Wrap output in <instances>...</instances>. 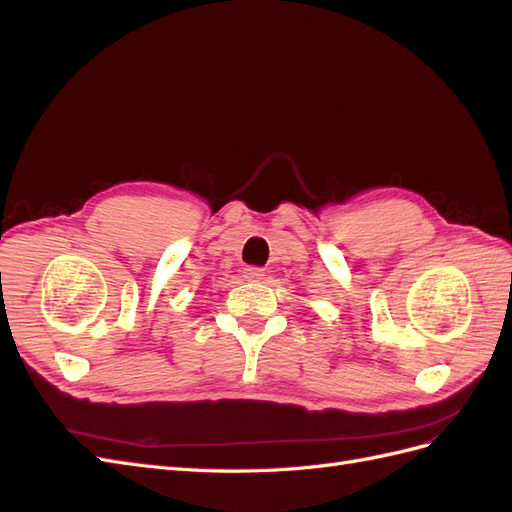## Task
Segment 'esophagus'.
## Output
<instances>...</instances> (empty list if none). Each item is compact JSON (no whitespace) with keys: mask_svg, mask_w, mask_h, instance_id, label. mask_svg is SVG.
<instances>
[{"mask_svg":"<svg viewBox=\"0 0 512 512\" xmlns=\"http://www.w3.org/2000/svg\"><path fill=\"white\" fill-rule=\"evenodd\" d=\"M243 277L247 282H260L262 277H265V271H262L260 267H245Z\"/></svg>","mask_w":512,"mask_h":512,"instance_id":"esophagus-1","label":"esophagus"}]
</instances>
